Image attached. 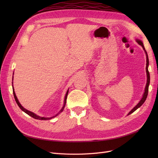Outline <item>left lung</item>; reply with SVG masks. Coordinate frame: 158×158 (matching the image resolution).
<instances>
[{"instance_id":"left-lung-1","label":"left lung","mask_w":158,"mask_h":158,"mask_svg":"<svg viewBox=\"0 0 158 158\" xmlns=\"http://www.w3.org/2000/svg\"><path fill=\"white\" fill-rule=\"evenodd\" d=\"M136 41L138 43V44H139L140 45H141V46L142 47V48H143V49H144V52H145V53H146V75H147V82H146V87H145L144 94H143L142 98H141L140 101L139 102V103H138L135 107H133V109L131 110V111L128 113L127 115H128V114H130L132 113L133 112H135L137 109L139 108V107L142 106V105L144 103V102L146 101V98H147V96H148V88H149L150 81V73H149V71H148V66H149V59H148V54H147V52H146V51L145 50L144 44H143V43H142V41L141 40L136 39Z\"/></svg>"}]
</instances>
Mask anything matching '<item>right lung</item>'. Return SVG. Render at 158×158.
<instances>
[{
	"label": "right lung",
	"mask_w": 158,
	"mask_h": 158,
	"mask_svg": "<svg viewBox=\"0 0 158 158\" xmlns=\"http://www.w3.org/2000/svg\"><path fill=\"white\" fill-rule=\"evenodd\" d=\"M13 75H14V74H13ZM12 80H13V78H12ZM12 84H13V82H12ZM12 89H13V94H14V99H15L16 103L18 104V106H19V107H20V108L21 109L22 111H23V112H25L26 114H28V115H30V116H31V117L34 118H35V119H38V120H49V119H51V118H54V117H56V116L58 115V114H59L61 112H63V111L64 110V107H65L66 103V98H67V95H68V93H69V89L67 90V92H66V93L65 97H64V99L63 106V107L61 108V109L60 110L59 112L58 113H57V114H56L55 115H54L53 117H41V116L37 115V114H36L35 113H33V112H31V111H28L27 109H25L24 107H23L22 106V105L20 104V103L19 102V101H18V98H17V97H16V94H15V92H14V87H13V85H12Z\"/></svg>",
	"instance_id": "add662e5"
}]
</instances>
